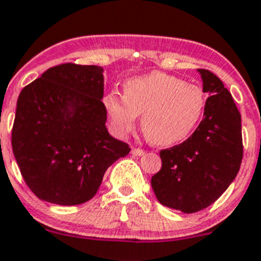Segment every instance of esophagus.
I'll return each instance as SVG.
<instances>
[{
  "mask_svg": "<svg viewBox=\"0 0 261 261\" xmlns=\"http://www.w3.org/2000/svg\"><path fill=\"white\" fill-rule=\"evenodd\" d=\"M131 153H133V155H136V157H142V155H144L145 152L143 149H139V148H134Z\"/></svg>",
  "mask_w": 261,
  "mask_h": 261,
  "instance_id": "1",
  "label": "esophagus"
}]
</instances>
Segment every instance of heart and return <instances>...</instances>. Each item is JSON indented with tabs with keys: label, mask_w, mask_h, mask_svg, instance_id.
I'll use <instances>...</instances> for the list:
<instances>
[{
	"label": "heart",
	"mask_w": 261,
	"mask_h": 261,
	"mask_svg": "<svg viewBox=\"0 0 261 261\" xmlns=\"http://www.w3.org/2000/svg\"><path fill=\"white\" fill-rule=\"evenodd\" d=\"M104 106L118 136L134 130L136 117L147 140L157 147H171L188 138L198 125L206 106L203 90L182 80L153 72L123 84V97L109 92Z\"/></svg>",
	"instance_id": "b5f03b06"
}]
</instances>
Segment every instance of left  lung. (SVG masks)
Segmentation results:
<instances>
[{
    "label": "left lung",
    "instance_id": "8db88e82",
    "mask_svg": "<svg viewBox=\"0 0 261 261\" xmlns=\"http://www.w3.org/2000/svg\"><path fill=\"white\" fill-rule=\"evenodd\" d=\"M198 73L208 94L203 119L186 142L161 150L162 167L150 180L161 204L186 214L208 207L226 191L243 154L241 114L232 95L210 70Z\"/></svg>",
    "mask_w": 261,
    "mask_h": 261
}]
</instances>
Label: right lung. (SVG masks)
I'll use <instances>...</instances> for the list:
<instances>
[{
    "label": "right lung",
    "instance_id": "add662e5",
    "mask_svg": "<svg viewBox=\"0 0 261 261\" xmlns=\"http://www.w3.org/2000/svg\"><path fill=\"white\" fill-rule=\"evenodd\" d=\"M103 73L97 65L60 64L19 95L11 144L40 199L60 206L89 201L107 169L130 152L106 127Z\"/></svg>",
    "mask_w": 261,
    "mask_h": 261
}]
</instances>
